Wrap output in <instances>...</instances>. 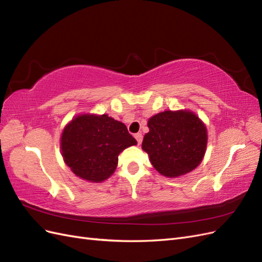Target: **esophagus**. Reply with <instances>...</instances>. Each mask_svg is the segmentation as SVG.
<instances>
[{
    "label": "esophagus",
    "instance_id": "esophagus-1",
    "mask_svg": "<svg viewBox=\"0 0 262 262\" xmlns=\"http://www.w3.org/2000/svg\"><path fill=\"white\" fill-rule=\"evenodd\" d=\"M134 138L137 139V141H138V143L139 144H141L142 143V140H143V136H142V133L140 132V133H137L136 136H134Z\"/></svg>",
    "mask_w": 262,
    "mask_h": 262
}]
</instances>
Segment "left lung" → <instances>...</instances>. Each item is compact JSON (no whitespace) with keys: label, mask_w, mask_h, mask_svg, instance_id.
Returning a JSON list of instances; mask_svg holds the SVG:
<instances>
[{"label":"left lung","mask_w":262,"mask_h":262,"mask_svg":"<svg viewBox=\"0 0 262 262\" xmlns=\"http://www.w3.org/2000/svg\"><path fill=\"white\" fill-rule=\"evenodd\" d=\"M149 132L142 148L154 168L175 178L196 168L202 162L208 143L204 123L189 110L160 113L148 119Z\"/></svg>","instance_id":"1"}]
</instances>
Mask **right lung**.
<instances>
[{"label":"right lung","instance_id":"right-lung-1","mask_svg":"<svg viewBox=\"0 0 262 262\" xmlns=\"http://www.w3.org/2000/svg\"><path fill=\"white\" fill-rule=\"evenodd\" d=\"M137 140L126 126L108 115H81L62 132L61 149L66 164L77 177L101 182L113 175L118 156Z\"/></svg>","mask_w":262,"mask_h":262}]
</instances>
